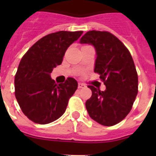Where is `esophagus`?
Segmentation results:
<instances>
[{
  "instance_id": "esophagus-1",
  "label": "esophagus",
  "mask_w": 156,
  "mask_h": 156,
  "mask_svg": "<svg viewBox=\"0 0 156 156\" xmlns=\"http://www.w3.org/2000/svg\"><path fill=\"white\" fill-rule=\"evenodd\" d=\"M78 88H83V87H85L86 86L84 85V84H83V83H78Z\"/></svg>"
}]
</instances>
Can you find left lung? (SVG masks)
<instances>
[{"instance_id":"obj_1","label":"left lung","mask_w":156,"mask_h":156,"mask_svg":"<svg viewBox=\"0 0 156 156\" xmlns=\"http://www.w3.org/2000/svg\"><path fill=\"white\" fill-rule=\"evenodd\" d=\"M80 44L94 46L96 52L94 71L106 86L104 91L88 86L92 91L86 102L88 114L100 125H116L130 112L138 94V73L130 52L108 31L90 30L81 38Z\"/></svg>"}]
</instances>
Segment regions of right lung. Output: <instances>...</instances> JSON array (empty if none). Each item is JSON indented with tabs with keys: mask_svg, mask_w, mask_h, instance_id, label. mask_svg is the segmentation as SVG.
Returning a JSON list of instances; mask_svg holds the SVG:
<instances>
[{
	"mask_svg": "<svg viewBox=\"0 0 156 156\" xmlns=\"http://www.w3.org/2000/svg\"><path fill=\"white\" fill-rule=\"evenodd\" d=\"M83 32L61 30L49 34L23 56L14 78L15 97L23 113L33 122L51 123L66 112L78 82L68 78L65 83L56 84L50 74L62 63L67 48Z\"/></svg>",
	"mask_w": 156,
	"mask_h": 156,
	"instance_id": "right-lung-1",
	"label": "right lung"
}]
</instances>
